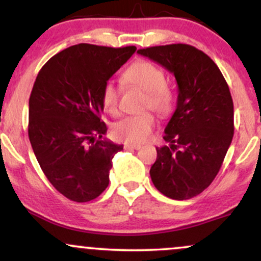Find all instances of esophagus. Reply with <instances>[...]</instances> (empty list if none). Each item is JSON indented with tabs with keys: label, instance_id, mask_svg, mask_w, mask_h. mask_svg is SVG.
Segmentation results:
<instances>
[{
	"label": "esophagus",
	"instance_id": "1",
	"mask_svg": "<svg viewBox=\"0 0 261 261\" xmlns=\"http://www.w3.org/2000/svg\"><path fill=\"white\" fill-rule=\"evenodd\" d=\"M124 147L126 149H140L141 145H137V143H125Z\"/></svg>",
	"mask_w": 261,
	"mask_h": 261
}]
</instances>
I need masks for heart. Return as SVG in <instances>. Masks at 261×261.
Wrapping results in <instances>:
<instances>
[{
	"instance_id": "obj_1",
	"label": "heart",
	"mask_w": 261,
	"mask_h": 261,
	"mask_svg": "<svg viewBox=\"0 0 261 261\" xmlns=\"http://www.w3.org/2000/svg\"><path fill=\"white\" fill-rule=\"evenodd\" d=\"M122 81L125 85L140 87L146 92L142 109H151L161 116L168 115L172 112L174 99L172 92L166 87V76L152 62L143 60L134 62L124 71ZM100 98L104 109L112 115H118L120 91L113 81L104 83ZM154 125V116L151 113L126 116L114 125L113 135L119 141L139 145L149 139Z\"/></svg>"
}]
</instances>
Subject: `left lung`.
<instances>
[{
	"mask_svg": "<svg viewBox=\"0 0 261 261\" xmlns=\"http://www.w3.org/2000/svg\"><path fill=\"white\" fill-rule=\"evenodd\" d=\"M174 74L178 103L164 130L169 146L157 147L149 174L154 187L174 200L199 195L220 172L234 134L233 100L220 68L188 44L140 49Z\"/></svg>",
	"mask_w": 261,
	"mask_h": 261,
	"instance_id": "obj_1",
	"label": "left lung"
}]
</instances>
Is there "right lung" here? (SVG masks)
<instances>
[{
	"mask_svg": "<svg viewBox=\"0 0 261 261\" xmlns=\"http://www.w3.org/2000/svg\"><path fill=\"white\" fill-rule=\"evenodd\" d=\"M135 51L73 45L39 71L29 98V141L47 180L71 201L94 200L109 184L122 146L101 139L108 130L100 120L101 88Z\"/></svg>",
	"mask_w": 261,
	"mask_h": 261,
	"instance_id": "1",
	"label": "right lung"
}]
</instances>
